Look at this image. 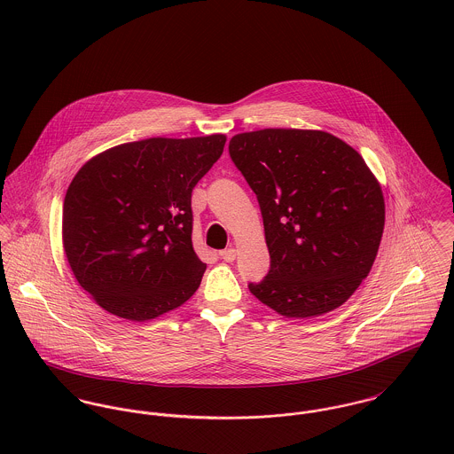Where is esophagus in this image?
<instances>
[{
  "label": "esophagus",
  "instance_id": "esophagus-1",
  "mask_svg": "<svg viewBox=\"0 0 454 454\" xmlns=\"http://www.w3.org/2000/svg\"><path fill=\"white\" fill-rule=\"evenodd\" d=\"M219 255H221V259H224L226 262H231V261H235V257H237V251H235L233 247H230V249H224V251L219 252Z\"/></svg>",
  "mask_w": 454,
  "mask_h": 454
}]
</instances>
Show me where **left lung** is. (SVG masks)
I'll use <instances>...</instances> for the list:
<instances>
[{"label":"left lung","instance_id":"left-lung-1","mask_svg":"<svg viewBox=\"0 0 454 454\" xmlns=\"http://www.w3.org/2000/svg\"><path fill=\"white\" fill-rule=\"evenodd\" d=\"M230 154L262 214L270 271L252 294L287 318L340 308L369 275L385 228L380 181L324 130L237 134Z\"/></svg>","mask_w":454,"mask_h":454}]
</instances>
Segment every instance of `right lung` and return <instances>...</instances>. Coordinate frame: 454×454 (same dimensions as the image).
<instances>
[{"label":"right lung","instance_id":"obj_1","mask_svg":"<svg viewBox=\"0 0 454 454\" xmlns=\"http://www.w3.org/2000/svg\"><path fill=\"white\" fill-rule=\"evenodd\" d=\"M224 143V134L150 137L99 153L76 172L62 247L102 309L146 322L195 294L207 264L192 246V192Z\"/></svg>","mask_w":454,"mask_h":454}]
</instances>
